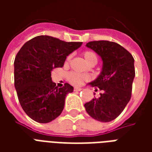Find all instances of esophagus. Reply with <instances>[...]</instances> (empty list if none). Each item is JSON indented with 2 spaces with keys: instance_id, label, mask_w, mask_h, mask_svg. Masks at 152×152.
Here are the masks:
<instances>
[{
  "instance_id": "obj_1",
  "label": "esophagus",
  "mask_w": 152,
  "mask_h": 152,
  "mask_svg": "<svg viewBox=\"0 0 152 152\" xmlns=\"http://www.w3.org/2000/svg\"><path fill=\"white\" fill-rule=\"evenodd\" d=\"M81 88H79V87H75L74 88V91H80L81 90Z\"/></svg>"
}]
</instances>
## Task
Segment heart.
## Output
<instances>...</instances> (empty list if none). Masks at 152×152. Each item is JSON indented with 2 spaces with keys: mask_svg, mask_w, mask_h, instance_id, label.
<instances>
[{
  "mask_svg": "<svg viewBox=\"0 0 152 152\" xmlns=\"http://www.w3.org/2000/svg\"><path fill=\"white\" fill-rule=\"evenodd\" d=\"M84 58L86 59V63L89 64V63L95 62L97 63V56L96 54L92 51H86L83 53ZM70 59V57L67 58V61ZM89 79V77L85 75H81L79 73L76 72H71L68 75V80L71 84H72L74 86H80L82 85L83 83L86 81L87 80Z\"/></svg>",
  "mask_w": 152,
  "mask_h": 152,
  "instance_id": "heart-1",
  "label": "heart"
}]
</instances>
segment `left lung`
Segmentation results:
<instances>
[{"instance_id":"left-lung-1","label":"left lung","mask_w":152,"mask_h":152,"mask_svg":"<svg viewBox=\"0 0 152 152\" xmlns=\"http://www.w3.org/2000/svg\"><path fill=\"white\" fill-rule=\"evenodd\" d=\"M86 47L94 50L102 61L99 76L87 86L97 87L102 93L99 99L94 97L86 102L85 108L94 120L110 122L123 112L130 100L135 76L134 59L124 47L112 41H90Z\"/></svg>"}]
</instances>
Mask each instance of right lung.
<instances>
[{"label": "right lung", "instance_id": "add662e5", "mask_svg": "<svg viewBox=\"0 0 152 152\" xmlns=\"http://www.w3.org/2000/svg\"><path fill=\"white\" fill-rule=\"evenodd\" d=\"M82 42H66L50 36H38L23 45L15 57V87L25 113L38 123H49L63 112L72 86L58 88L51 71L64 65L66 57Z\"/></svg>", "mask_w": 152, "mask_h": 152}]
</instances>
